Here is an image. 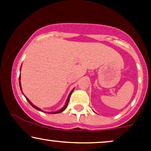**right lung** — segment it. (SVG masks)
Segmentation results:
<instances>
[{
  "mask_svg": "<svg viewBox=\"0 0 151 151\" xmlns=\"http://www.w3.org/2000/svg\"><path fill=\"white\" fill-rule=\"evenodd\" d=\"M20 77H19V84H20V87L21 88V84H20ZM73 90H74V89H72V91H71V92L70 93V94H69V96H68V98H67V102H66L65 105L64 106L62 107V108L61 109H60V110H59V111H55V112H46V113H47V114H59V113H61V112L63 111H65V109H66V108H67V105H68L69 101H70V96H71V94H72V91H73ZM25 98H26V99L27 100V101H28L29 103H30V104L31 106H32L33 107V108L36 109H37V110H38V111H42V112H45V111H43L41 110L40 109H39V108H38V107L35 106L32 104L31 103V101H30V100H29L28 99H27V97H26V96H25Z\"/></svg>",
  "mask_w": 151,
  "mask_h": 151,
  "instance_id": "right-lung-1",
  "label": "right lung"
}]
</instances>
